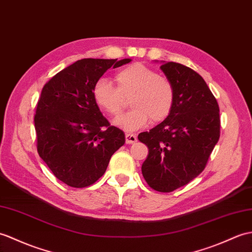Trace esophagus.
I'll use <instances>...</instances> for the list:
<instances>
[{"instance_id":"34e87169","label":"esophagus","mask_w":252,"mask_h":252,"mask_svg":"<svg viewBox=\"0 0 252 252\" xmlns=\"http://www.w3.org/2000/svg\"><path fill=\"white\" fill-rule=\"evenodd\" d=\"M137 140L135 134L133 133H126V144H134Z\"/></svg>"}]
</instances>
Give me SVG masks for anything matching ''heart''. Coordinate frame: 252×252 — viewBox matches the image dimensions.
I'll use <instances>...</instances> for the list:
<instances>
[{
	"label": "heart",
	"instance_id": "obj_1",
	"mask_svg": "<svg viewBox=\"0 0 252 252\" xmlns=\"http://www.w3.org/2000/svg\"><path fill=\"white\" fill-rule=\"evenodd\" d=\"M118 87L106 78H99L93 86L92 95L103 112L118 116L131 98L130 112L118 117L115 125L127 131L164 121L175 103V89L171 80L159 76L155 69L135 63L116 74Z\"/></svg>",
	"mask_w": 252,
	"mask_h": 252
}]
</instances>
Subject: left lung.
I'll list each match as a JSON object with an SVG mask.
<instances>
[{
    "instance_id": "8db88e82",
    "label": "left lung",
    "mask_w": 252,
    "mask_h": 252,
    "mask_svg": "<svg viewBox=\"0 0 252 252\" xmlns=\"http://www.w3.org/2000/svg\"><path fill=\"white\" fill-rule=\"evenodd\" d=\"M160 68L175 89L171 115L149 132L138 135L149 154L142 165L148 186L172 192L189 184L205 168L220 137L217 99L205 80L192 68L176 62Z\"/></svg>"
}]
</instances>
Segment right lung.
<instances>
[{
	"label": "right lung",
	"mask_w": 252,
	"mask_h": 252,
	"mask_svg": "<svg viewBox=\"0 0 252 252\" xmlns=\"http://www.w3.org/2000/svg\"><path fill=\"white\" fill-rule=\"evenodd\" d=\"M128 62L131 59H81L43 87L34 116L37 153L69 187L94 184L126 142L125 133L102 115L92 90L108 68Z\"/></svg>",
	"instance_id": "1"
}]
</instances>
